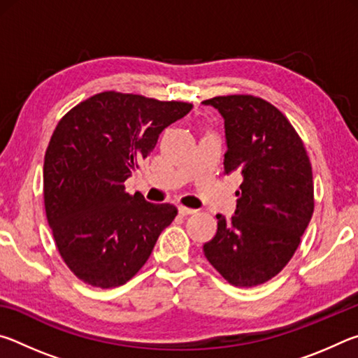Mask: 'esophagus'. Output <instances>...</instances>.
Returning <instances> with one entry per match:
<instances>
[{
  "label": "esophagus",
  "instance_id": "obj_1",
  "mask_svg": "<svg viewBox=\"0 0 358 358\" xmlns=\"http://www.w3.org/2000/svg\"><path fill=\"white\" fill-rule=\"evenodd\" d=\"M178 211H180V215H183V216H187V215H194V213H196V210L187 208V207H185V205H180V207H178Z\"/></svg>",
  "mask_w": 358,
  "mask_h": 358
}]
</instances>
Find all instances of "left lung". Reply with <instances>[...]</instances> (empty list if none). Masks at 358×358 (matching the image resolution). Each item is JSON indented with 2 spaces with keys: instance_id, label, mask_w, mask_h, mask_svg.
<instances>
[{
  "instance_id": "obj_1",
  "label": "left lung",
  "mask_w": 358,
  "mask_h": 358,
  "mask_svg": "<svg viewBox=\"0 0 358 358\" xmlns=\"http://www.w3.org/2000/svg\"><path fill=\"white\" fill-rule=\"evenodd\" d=\"M224 118V172L241 175L235 215L217 217L203 254L232 286L254 287L292 259L314 211V183L305 145L289 120L252 94L203 101Z\"/></svg>"
}]
</instances>
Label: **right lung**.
Listing matches in <instances>:
<instances>
[{
    "label": "right lung",
    "mask_w": 358,
    "mask_h": 358,
    "mask_svg": "<svg viewBox=\"0 0 358 358\" xmlns=\"http://www.w3.org/2000/svg\"><path fill=\"white\" fill-rule=\"evenodd\" d=\"M192 104L104 92L58 121L44 157V205L64 264L90 286L128 282L178 210L131 196L124 181Z\"/></svg>",
    "instance_id": "add662e5"
}]
</instances>
